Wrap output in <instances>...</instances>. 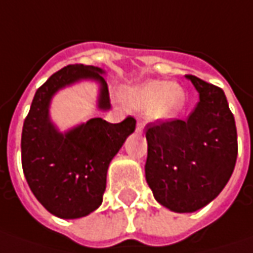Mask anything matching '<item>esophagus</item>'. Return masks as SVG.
Returning a JSON list of instances; mask_svg holds the SVG:
<instances>
[{"label": "esophagus", "instance_id": "esophagus-1", "mask_svg": "<svg viewBox=\"0 0 253 253\" xmlns=\"http://www.w3.org/2000/svg\"><path fill=\"white\" fill-rule=\"evenodd\" d=\"M143 126H145V124H143V122H142V121H138V125H136V129H138V131H142V129H143Z\"/></svg>", "mask_w": 253, "mask_h": 253}]
</instances>
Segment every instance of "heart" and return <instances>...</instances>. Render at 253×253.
<instances>
[{"mask_svg":"<svg viewBox=\"0 0 253 253\" xmlns=\"http://www.w3.org/2000/svg\"><path fill=\"white\" fill-rule=\"evenodd\" d=\"M183 100L181 88L176 84L149 82L126 94V104L133 110H149L156 118L173 115Z\"/></svg>","mask_w":253,"mask_h":253,"instance_id":"1","label":"heart"}]
</instances>
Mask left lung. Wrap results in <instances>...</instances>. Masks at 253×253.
Masks as SVG:
<instances>
[{"instance_id": "1", "label": "left lung", "mask_w": 253, "mask_h": 253, "mask_svg": "<svg viewBox=\"0 0 253 253\" xmlns=\"http://www.w3.org/2000/svg\"><path fill=\"white\" fill-rule=\"evenodd\" d=\"M187 77L200 94L189 118L151 122L145 128L146 181L155 199L176 212L197 211L215 199L238 155L235 120L222 88Z\"/></svg>"}]
</instances>
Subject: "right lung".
I'll return each mask as SVG.
<instances>
[{"instance_id": "add662e5", "label": "right lung", "mask_w": 253, "mask_h": 253, "mask_svg": "<svg viewBox=\"0 0 253 253\" xmlns=\"http://www.w3.org/2000/svg\"><path fill=\"white\" fill-rule=\"evenodd\" d=\"M100 73L101 69L84 64L60 69L36 90L24 121L21 155L25 179L38 201L60 218H80L101 206L110 162L135 131L133 117L120 124L92 118L66 135L50 124L47 108L52 95L80 79L98 80V107H111L108 87Z\"/></svg>"}]
</instances>
